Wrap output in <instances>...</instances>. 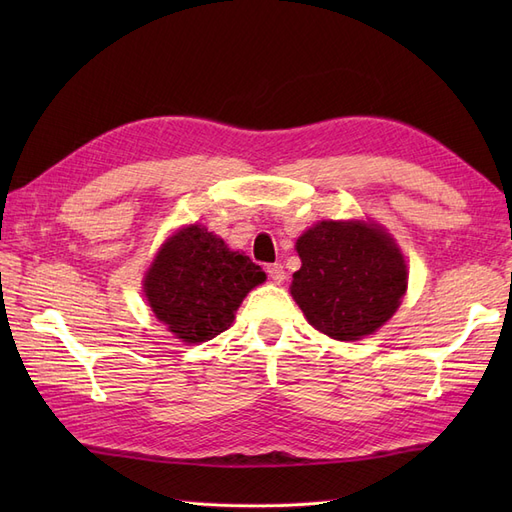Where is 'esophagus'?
I'll use <instances>...</instances> for the list:
<instances>
[{"instance_id": "34e87169", "label": "esophagus", "mask_w": 512, "mask_h": 512, "mask_svg": "<svg viewBox=\"0 0 512 512\" xmlns=\"http://www.w3.org/2000/svg\"><path fill=\"white\" fill-rule=\"evenodd\" d=\"M267 273H269V277H271L275 284H282L284 277H286L282 262H273V265H267Z\"/></svg>"}]
</instances>
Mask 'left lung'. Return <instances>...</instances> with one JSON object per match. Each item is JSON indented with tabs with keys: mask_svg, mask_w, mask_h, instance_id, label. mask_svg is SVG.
<instances>
[{
	"mask_svg": "<svg viewBox=\"0 0 512 512\" xmlns=\"http://www.w3.org/2000/svg\"><path fill=\"white\" fill-rule=\"evenodd\" d=\"M297 252L292 299L314 329L339 342L376 333L406 294V260L378 224L322 220L297 239Z\"/></svg>",
	"mask_w": 512,
	"mask_h": 512,
	"instance_id": "obj_1",
	"label": "left lung"
}]
</instances>
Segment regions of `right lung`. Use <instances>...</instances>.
I'll return each instance as SVG.
<instances>
[{
    "instance_id": "right-lung-1",
    "label": "right lung",
    "mask_w": 512,
    "mask_h": 512,
    "mask_svg": "<svg viewBox=\"0 0 512 512\" xmlns=\"http://www.w3.org/2000/svg\"><path fill=\"white\" fill-rule=\"evenodd\" d=\"M265 271L205 226H185L160 247L145 273L153 314L185 344H203L226 331L245 294Z\"/></svg>"
}]
</instances>
